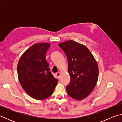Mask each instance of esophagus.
Listing matches in <instances>:
<instances>
[{"label":"esophagus","mask_w":122,"mask_h":122,"mask_svg":"<svg viewBox=\"0 0 122 122\" xmlns=\"http://www.w3.org/2000/svg\"><path fill=\"white\" fill-rule=\"evenodd\" d=\"M56 76H57V77L58 79H59L60 78V73H59V72H57V73H56Z\"/></svg>","instance_id":"34e87169"}]
</instances>
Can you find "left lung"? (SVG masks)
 <instances>
[{
	"mask_svg": "<svg viewBox=\"0 0 122 122\" xmlns=\"http://www.w3.org/2000/svg\"><path fill=\"white\" fill-rule=\"evenodd\" d=\"M67 57L71 81L67 86L71 98L82 100L95 87L98 77V67L93 55L84 45L73 40L59 44Z\"/></svg>",
	"mask_w": 122,
	"mask_h": 122,
	"instance_id": "left-lung-1",
	"label": "left lung"
}]
</instances>
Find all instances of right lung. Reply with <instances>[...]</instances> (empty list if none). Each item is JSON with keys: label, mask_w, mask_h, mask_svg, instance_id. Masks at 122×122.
Listing matches in <instances>:
<instances>
[{"label": "right lung", "mask_w": 122, "mask_h": 122, "mask_svg": "<svg viewBox=\"0 0 122 122\" xmlns=\"http://www.w3.org/2000/svg\"><path fill=\"white\" fill-rule=\"evenodd\" d=\"M50 46L48 43L34 44L25 51L18 62L20 83L26 93L36 100L50 96L58 82L50 72L46 59Z\"/></svg>", "instance_id": "right-lung-1"}]
</instances>
